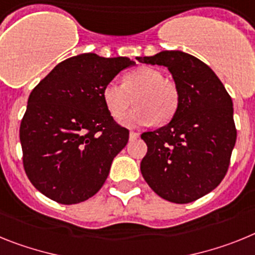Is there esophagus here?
<instances>
[{
  "label": "esophagus",
  "instance_id": "34e87169",
  "mask_svg": "<svg viewBox=\"0 0 255 255\" xmlns=\"http://www.w3.org/2000/svg\"><path fill=\"white\" fill-rule=\"evenodd\" d=\"M140 137V133L138 132H133V130H130L129 132V140H137Z\"/></svg>",
  "mask_w": 255,
  "mask_h": 255
}]
</instances>
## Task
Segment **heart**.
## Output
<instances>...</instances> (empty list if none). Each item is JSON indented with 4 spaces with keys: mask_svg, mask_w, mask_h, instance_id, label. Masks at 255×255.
I'll return each instance as SVG.
<instances>
[{
    "mask_svg": "<svg viewBox=\"0 0 255 255\" xmlns=\"http://www.w3.org/2000/svg\"><path fill=\"white\" fill-rule=\"evenodd\" d=\"M136 109L122 119L127 127L165 125L176 115L180 106V92L174 83L164 79L160 70L140 66L123 77V85L109 82L103 88V101L113 118L119 119L132 104Z\"/></svg>",
    "mask_w": 255,
    "mask_h": 255,
    "instance_id": "obj_1",
    "label": "heart"
}]
</instances>
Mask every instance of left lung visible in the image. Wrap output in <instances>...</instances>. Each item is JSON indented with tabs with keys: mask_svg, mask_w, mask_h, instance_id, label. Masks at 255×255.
Masks as SVG:
<instances>
[{
	"mask_svg": "<svg viewBox=\"0 0 255 255\" xmlns=\"http://www.w3.org/2000/svg\"><path fill=\"white\" fill-rule=\"evenodd\" d=\"M136 59L167 66L180 92L169 123L141 134L147 145L141 173L160 198L191 203L213 191L229 169L236 142L231 97L216 73L192 55L161 51Z\"/></svg>",
	"mask_w": 255,
	"mask_h": 255,
	"instance_id": "1",
	"label": "left lung"
}]
</instances>
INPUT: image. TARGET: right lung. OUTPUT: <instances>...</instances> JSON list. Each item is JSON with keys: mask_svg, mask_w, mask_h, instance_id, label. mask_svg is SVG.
Returning <instances> with one entry per match:
<instances>
[{"mask_svg": "<svg viewBox=\"0 0 255 255\" xmlns=\"http://www.w3.org/2000/svg\"><path fill=\"white\" fill-rule=\"evenodd\" d=\"M128 57L81 54L57 64L35 86L20 125L25 173L39 192L60 204L94 196L129 132L104 105L103 88Z\"/></svg>", "mask_w": 255, "mask_h": 255, "instance_id": "right-lung-1", "label": "right lung"}]
</instances>
